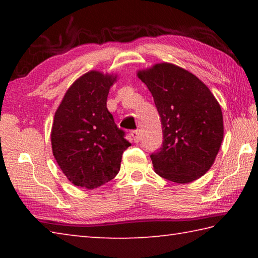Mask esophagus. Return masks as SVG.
Returning <instances> with one entry per match:
<instances>
[{"mask_svg":"<svg viewBox=\"0 0 258 258\" xmlns=\"http://www.w3.org/2000/svg\"><path fill=\"white\" fill-rule=\"evenodd\" d=\"M131 137H132V139L134 140L135 143L140 142V132H139L138 130L132 131V132H131Z\"/></svg>","mask_w":258,"mask_h":258,"instance_id":"esophagus-1","label":"esophagus"}]
</instances>
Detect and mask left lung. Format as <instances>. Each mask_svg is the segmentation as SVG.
Masks as SVG:
<instances>
[{"label":"left lung","mask_w":258,"mask_h":258,"mask_svg":"<svg viewBox=\"0 0 258 258\" xmlns=\"http://www.w3.org/2000/svg\"><path fill=\"white\" fill-rule=\"evenodd\" d=\"M154 97L163 128V145L150 158L166 180L189 183L206 173L223 140L217 100L194 74L172 63L138 73Z\"/></svg>","instance_id":"obj_1"}]
</instances>
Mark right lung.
Listing matches in <instances>:
<instances>
[{"label":"right lung","mask_w":258,"mask_h":258,"mask_svg":"<svg viewBox=\"0 0 258 258\" xmlns=\"http://www.w3.org/2000/svg\"><path fill=\"white\" fill-rule=\"evenodd\" d=\"M113 81L99 72L86 73L69 87L55 111L52 151L61 171L77 186L94 189L112 180L131 146L107 109Z\"/></svg>","instance_id":"right-lung-1"}]
</instances>
